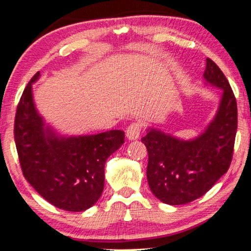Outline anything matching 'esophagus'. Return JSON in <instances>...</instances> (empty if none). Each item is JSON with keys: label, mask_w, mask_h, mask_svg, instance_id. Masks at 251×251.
<instances>
[{"label": "esophagus", "mask_w": 251, "mask_h": 251, "mask_svg": "<svg viewBox=\"0 0 251 251\" xmlns=\"http://www.w3.org/2000/svg\"><path fill=\"white\" fill-rule=\"evenodd\" d=\"M140 131H142V124L140 123H132L126 130V137L130 140H136L139 138Z\"/></svg>", "instance_id": "1"}]
</instances>
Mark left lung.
Instances as JSON below:
<instances>
[{
	"instance_id": "1",
	"label": "left lung",
	"mask_w": 251,
	"mask_h": 251,
	"mask_svg": "<svg viewBox=\"0 0 251 251\" xmlns=\"http://www.w3.org/2000/svg\"><path fill=\"white\" fill-rule=\"evenodd\" d=\"M206 83L219 88L222 98L213 120L200 136L180 139L148 128L142 142L149 159L147 177L157 199L168 205H183L202 197L227 172L237 131V102L218 65L206 59Z\"/></svg>"
}]
</instances>
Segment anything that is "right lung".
Wrapping results in <instances>:
<instances>
[{
  "mask_svg": "<svg viewBox=\"0 0 251 251\" xmlns=\"http://www.w3.org/2000/svg\"><path fill=\"white\" fill-rule=\"evenodd\" d=\"M32 77L18 104L14 138L24 176L46 201L60 210L81 212L100 199L107 158L124 144L125 132L112 130L90 136L56 133L38 113Z\"/></svg>",
  "mask_w": 251,
  "mask_h": 251,
  "instance_id": "right-lung-1",
  "label": "right lung"
}]
</instances>
